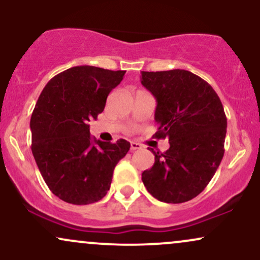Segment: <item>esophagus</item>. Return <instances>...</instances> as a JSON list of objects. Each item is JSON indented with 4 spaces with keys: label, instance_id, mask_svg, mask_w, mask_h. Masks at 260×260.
Returning <instances> with one entry per match:
<instances>
[{
    "label": "esophagus",
    "instance_id": "34e87169",
    "mask_svg": "<svg viewBox=\"0 0 260 260\" xmlns=\"http://www.w3.org/2000/svg\"><path fill=\"white\" fill-rule=\"evenodd\" d=\"M143 145L139 144V143L137 142H131V150L134 151V150H138V149H142Z\"/></svg>",
    "mask_w": 260,
    "mask_h": 260
}]
</instances>
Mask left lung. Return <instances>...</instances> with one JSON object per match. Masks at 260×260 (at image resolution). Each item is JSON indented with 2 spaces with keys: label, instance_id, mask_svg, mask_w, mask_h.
<instances>
[{
  "label": "left lung",
  "instance_id": "8db88e82",
  "mask_svg": "<svg viewBox=\"0 0 260 260\" xmlns=\"http://www.w3.org/2000/svg\"><path fill=\"white\" fill-rule=\"evenodd\" d=\"M142 84L156 99V138H169L165 153L142 181L157 201L184 203L204 190L223 156L226 120L220 98L209 83L184 70L142 72Z\"/></svg>",
  "mask_w": 260,
  "mask_h": 260
}]
</instances>
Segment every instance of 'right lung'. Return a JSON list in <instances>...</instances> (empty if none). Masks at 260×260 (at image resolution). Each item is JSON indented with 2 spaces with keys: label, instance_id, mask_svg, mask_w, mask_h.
<instances>
[{
  "label": "right lung",
  "instance_id": "right-lung-1",
  "mask_svg": "<svg viewBox=\"0 0 260 260\" xmlns=\"http://www.w3.org/2000/svg\"><path fill=\"white\" fill-rule=\"evenodd\" d=\"M124 73L77 66L53 77L39 96L30 120L31 151L47 187L63 202L103 199L115 166L129 150L127 140L100 142L89 131Z\"/></svg>",
  "mask_w": 260,
  "mask_h": 260
}]
</instances>
